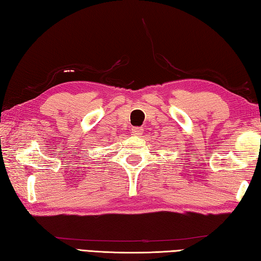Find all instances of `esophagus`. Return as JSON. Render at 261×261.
<instances>
[{"mask_svg": "<svg viewBox=\"0 0 261 261\" xmlns=\"http://www.w3.org/2000/svg\"><path fill=\"white\" fill-rule=\"evenodd\" d=\"M143 132H144V130L141 129V127H138V126L132 127V130H131V134L136 136V137H140L141 135H143Z\"/></svg>", "mask_w": 261, "mask_h": 261, "instance_id": "1", "label": "esophagus"}]
</instances>
